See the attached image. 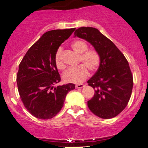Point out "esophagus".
<instances>
[{
	"mask_svg": "<svg viewBox=\"0 0 148 148\" xmlns=\"http://www.w3.org/2000/svg\"><path fill=\"white\" fill-rule=\"evenodd\" d=\"M84 86H84V84H77V85L75 86V87L77 88H84Z\"/></svg>",
	"mask_w": 148,
	"mask_h": 148,
	"instance_id": "esophagus-1",
	"label": "esophagus"
}]
</instances>
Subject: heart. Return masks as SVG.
I'll list each match as a JSON object with an SVG mask.
<instances>
[{
  "instance_id": "b5f03b06",
  "label": "heart",
  "mask_w": 148,
  "mask_h": 148,
  "mask_svg": "<svg viewBox=\"0 0 148 148\" xmlns=\"http://www.w3.org/2000/svg\"><path fill=\"white\" fill-rule=\"evenodd\" d=\"M71 48L79 53L78 64L75 68H70L63 75V79L67 83L80 84L88 76V71L91 73L97 71L101 64V57L95 49H88V45L84 40L77 39L72 42ZM56 66L59 70H64L65 64L62 60V49L58 48L55 53Z\"/></svg>"
}]
</instances>
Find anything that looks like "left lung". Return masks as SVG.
<instances>
[{"label": "left lung", "mask_w": 148, "mask_h": 148, "mask_svg": "<svg viewBox=\"0 0 148 148\" xmlns=\"http://www.w3.org/2000/svg\"><path fill=\"white\" fill-rule=\"evenodd\" d=\"M75 36L86 39L94 46L101 57V64L88 81L95 90L88 101L90 110L103 119L114 118L128 105L133 86V77L128 60L115 44L92 27H81Z\"/></svg>", "instance_id": "obj_1"}]
</instances>
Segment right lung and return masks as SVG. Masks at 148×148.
Masks as SVG:
<instances>
[{
    "mask_svg": "<svg viewBox=\"0 0 148 148\" xmlns=\"http://www.w3.org/2000/svg\"><path fill=\"white\" fill-rule=\"evenodd\" d=\"M75 30L46 32L19 64L16 78L19 95L28 112L36 118L47 120L56 116L67 93L75 89L73 84L53 87L61 80L55 64V53Z\"/></svg>",
    "mask_w": 148,
    "mask_h": 148,
    "instance_id": "1",
    "label": "right lung"
}]
</instances>
